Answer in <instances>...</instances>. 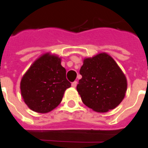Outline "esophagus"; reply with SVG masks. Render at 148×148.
I'll return each mask as SVG.
<instances>
[{
  "instance_id": "obj_1",
  "label": "esophagus",
  "mask_w": 148,
  "mask_h": 148,
  "mask_svg": "<svg viewBox=\"0 0 148 148\" xmlns=\"http://www.w3.org/2000/svg\"><path fill=\"white\" fill-rule=\"evenodd\" d=\"M77 82H72V84H71V86H72V87H74V88H75V87L77 86Z\"/></svg>"
}]
</instances>
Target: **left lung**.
<instances>
[{"label":"left lung","mask_w":148,"mask_h":148,"mask_svg":"<svg viewBox=\"0 0 148 148\" xmlns=\"http://www.w3.org/2000/svg\"><path fill=\"white\" fill-rule=\"evenodd\" d=\"M77 86L84 105L97 112L117 107L127 91V78L111 55L101 52L85 58Z\"/></svg>","instance_id":"obj_1"}]
</instances>
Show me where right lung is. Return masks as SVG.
<instances>
[{
	"label": "right lung",
	"instance_id": "right-lung-1",
	"mask_svg": "<svg viewBox=\"0 0 148 148\" xmlns=\"http://www.w3.org/2000/svg\"><path fill=\"white\" fill-rule=\"evenodd\" d=\"M62 58L47 52L28 68L21 81L22 98L27 107L39 113H47L61 103L65 91L71 86L66 77Z\"/></svg>",
	"mask_w": 148,
	"mask_h": 148
}]
</instances>
